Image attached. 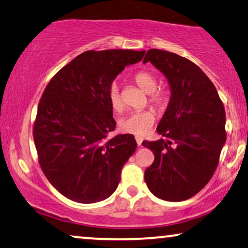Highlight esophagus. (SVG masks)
I'll return each instance as SVG.
<instances>
[{
  "label": "esophagus",
  "mask_w": 248,
  "mask_h": 248,
  "mask_svg": "<svg viewBox=\"0 0 248 248\" xmlns=\"http://www.w3.org/2000/svg\"><path fill=\"white\" fill-rule=\"evenodd\" d=\"M136 142H137V145L140 146L142 145V142H143V139L140 136H136Z\"/></svg>",
  "instance_id": "34e87169"
}]
</instances>
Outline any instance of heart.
<instances>
[{
	"label": "heart",
	"instance_id": "obj_1",
	"mask_svg": "<svg viewBox=\"0 0 248 248\" xmlns=\"http://www.w3.org/2000/svg\"><path fill=\"white\" fill-rule=\"evenodd\" d=\"M135 80L146 93H152L151 102L153 104L158 106L159 108H166L169 101V95L165 90L155 92L156 89V83H158L155 75L150 73V72H140L135 77ZM108 98L109 105L114 111H121L122 108H124V103H122L120 95V87L115 81L108 88ZM155 114L151 109L134 111L121 119L120 122H119V127L124 133L136 135V136H143L151 129L153 124H155Z\"/></svg>",
	"mask_w": 248,
	"mask_h": 248
}]
</instances>
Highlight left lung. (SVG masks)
Returning a JSON list of instances; mask_svg holds the SVG:
<instances>
[{
    "instance_id": "obj_1",
    "label": "left lung",
    "mask_w": 248,
    "mask_h": 248,
    "mask_svg": "<svg viewBox=\"0 0 248 248\" xmlns=\"http://www.w3.org/2000/svg\"><path fill=\"white\" fill-rule=\"evenodd\" d=\"M150 62L168 81L170 98L156 131L165 139L144 140L155 155L144 180L159 199L183 202L211 180L223 149L225 111L208 77L189 59L150 49Z\"/></svg>"
}]
</instances>
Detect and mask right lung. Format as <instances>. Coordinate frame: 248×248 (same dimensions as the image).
<instances>
[{
    "label": "right lung",
    "mask_w": 248,
    "mask_h": 248,
    "mask_svg": "<svg viewBox=\"0 0 248 248\" xmlns=\"http://www.w3.org/2000/svg\"><path fill=\"white\" fill-rule=\"evenodd\" d=\"M145 50L86 51L50 80L37 108L34 143L43 173L62 196L81 203L108 198L137 147L134 135L115 129L108 88Z\"/></svg>",
    "instance_id": "obj_1"
}]
</instances>
